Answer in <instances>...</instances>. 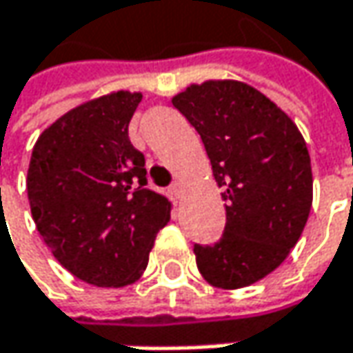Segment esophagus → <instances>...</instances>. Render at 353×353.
I'll return each mask as SVG.
<instances>
[{
    "label": "esophagus",
    "instance_id": "1",
    "mask_svg": "<svg viewBox=\"0 0 353 353\" xmlns=\"http://www.w3.org/2000/svg\"><path fill=\"white\" fill-rule=\"evenodd\" d=\"M170 194H172L176 201H181V199L185 196V183H183V181H176L174 185L170 186Z\"/></svg>",
    "mask_w": 353,
    "mask_h": 353
}]
</instances>
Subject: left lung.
I'll return each instance as SVG.
<instances>
[{
  "label": "left lung",
  "mask_w": 353,
  "mask_h": 353,
  "mask_svg": "<svg viewBox=\"0 0 353 353\" xmlns=\"http://www.w3.org/2000/svg\"><path fill=\"white\" fill-rule=\"evenodd\" d=\"M199 131L226 208L214 246H194L214 288L236 290L274 272L308 222L314 188L306 141L274 101L234 79L190 83L170 99Z\"/></svg>",
  "instance_id": "obj_1"
}]
</instances>
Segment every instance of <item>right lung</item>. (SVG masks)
Returning <instances> with one entry per match:
<instances>
[{
    "instance_id": "obj_1",
    "label": "right lung",
    "mask_w": 353,
    "mask_h": 353,
    "mask_svg": "<svg viewBox=\"0 0 353 353\" xmlns=\"http://www.w3.org/2000/svg\"><path fill=\"white\" fill-rule=\"evenodd\" d=\"M143 95L113 91L67 111L45 129L27 168L31 216L51 254L99 288L137 282L172 204L147 188L129 123Z\"/></svg>"
}]
</instances>
